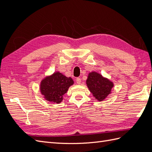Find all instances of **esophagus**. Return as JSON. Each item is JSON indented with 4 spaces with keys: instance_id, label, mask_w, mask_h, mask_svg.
Here are the masks:
<instances>
[{
    "instance_id": "obj_1",
    "label": "esophagus",
    "mask_w": 152,
    "mask_h": 152,
    "mask_svg": "<svg viewBox=\"0 0 152 152\" xmlns=\"http://www.w3.org/2000/svg\"><path fill=\"white\" fill-rule=\"evenodd\" d=\"M76 82H77V83L78 84H80V82H81V79H80V78H79V77L77 78V79H76Z\"/></svg>"
}]
</instances>
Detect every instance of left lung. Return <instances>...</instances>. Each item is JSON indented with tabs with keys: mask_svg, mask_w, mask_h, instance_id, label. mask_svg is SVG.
<instances>
[{
	"mask_svg": "<svg viewBox=\"0 0 152 152\" xmlns=\"http://www.w3.org/2000/svg\"><path fill=\"white\" fill-rule=\"evenodd\" d=\"M86 84L94 98L99 102L107 97L113 87V82L95 72L89 73Z\"/></svg>",
	"mask_w": 152,
	"mask_h": 152,
	"instance_id": "1",
	"label": "left lung"
}]
</instances>
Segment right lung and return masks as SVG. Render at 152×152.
<instances>
[{
    "mask_svg": "<svg viewBox=\"0 0 152 152\" xmlns=\"http://www.w3.org/2000/svg\"><path fill=\"white\" fill-rule=\"evenodd\" d=\"M73 84L71 77H67L59 72L45 78L40 83V91L44 98L50 102L59 103L70 86Z\"/></svg>",
    "mask_w": 152,
    "mask_h": 152,
    "instance_id": "right-lung-1",
    "label": "right lung"
}]
</instances>
